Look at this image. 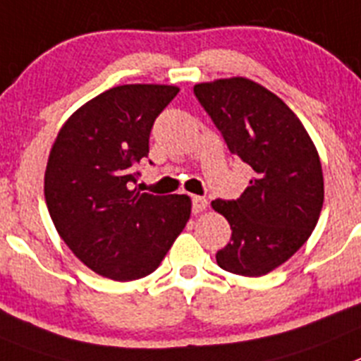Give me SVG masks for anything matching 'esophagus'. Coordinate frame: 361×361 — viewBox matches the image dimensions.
<instances>
[{
	"instance_id": "1",
	"label": "esophagus",
	"mask_w": 361,
	"mask_h": 361,
	"mask_svg": "<svg viewBox=\"0 0 361 361\" xmlns=\"http://www.w3.org/2000/svg\"><path fill=\"white\" fill-rule=\"evenodd\" d=\"M209 207V201L204 200V197L201 196H192V212L194 214H200L203 212L204 209Z\"/></svg>"
}]
</instances>
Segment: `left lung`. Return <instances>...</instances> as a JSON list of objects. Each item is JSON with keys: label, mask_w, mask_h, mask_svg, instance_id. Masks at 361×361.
<instances>
[{"label": "left lung", "mask_w": 361, "mask_h": 361, "mask_svg": "<svg viewBox=\"0 0 361 361\" xmlns=\"http://www.w3.org/2000/svg\"><path fill=\"white\" fill-rule=\"evenodd\" d=\"M194 95L230 152L255 173L241 197L212 201L232 228L216 261L230 274L261 277L288 261L317 226L324 203L317 147L298 116L253 80L201 82Z\"/></svg>", "instance_id": "8db88e82"}]
</instances>
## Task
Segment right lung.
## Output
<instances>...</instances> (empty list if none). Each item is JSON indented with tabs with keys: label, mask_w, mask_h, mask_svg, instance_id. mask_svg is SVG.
I'll list each match as a JSON object with an SVG mask.
<instances>
[{
	"label": "right lung",
	"mask_w": 361,
	"mask_h": 361,
	"mask_svg": "<svg viewBox=\"0 0 361 361\" xmlns=\"http://www.w3.org/2000/svg\"><path fill=\"white\" fill-rule=\"evenodd\" d=\"M180 92L124 84L100 93L64 122L51 145L44 197L55 228L90 269L135 281L164 261L190 217V197L131 188L149 154L157 116Z\"/></svg>",
	"instance_id": "obj_1"
}]
</instances>
